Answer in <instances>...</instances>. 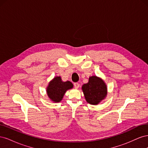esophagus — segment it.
<instances>
[{"label":"esophagus","instance_id":"34e87169","mask_svg":"<svg viewBox=\"0 0 148 148\" xmlns=\"http://www.w3.org/2000/svg\"><path fill=\"white\" fill-rule=\"evenodd\" d=\"M74 87L75 88H77V89L79 87V84L78 83H74Z\"/></svg>","mask_w":148,"mask_h":148}]
</instances>
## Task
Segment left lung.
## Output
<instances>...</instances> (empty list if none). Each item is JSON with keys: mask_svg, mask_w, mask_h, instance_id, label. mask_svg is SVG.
I'll use <instances>...</instances> for the list:
<instances>
[{"mask_svg": "<svg viewBox=\"0 0 148 148\" xmlns=\"http://www.w3.org/2000/svg\"><path fill=\"white\" fill-rule=\"evenodd\" d=\"M82 89L86 102L91 105L99 104L107 95L106 83L97 76L89 77L88 82L83 85Z\"/></svg>", "mask_w": 148, "mask_h": 148, "instance_id": "8db88e82", "label": "left lung"}]
</instances>
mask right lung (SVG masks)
<instances>
[{"instance_id":"add662e5","label":"right lung","mask_w":148,"mask_h":148,"mask_svg":"<svg viewBox=\"0 0 148 148\" xmlns=\"http://www.w3.org/2000/svg\"><path fill=\"white\" fill-rule=\"evenodd\" d=\"M73 84L70 81L63 82L60 76H57L49 83L46 93L50 100L53 102H60L69 89H72Z\"/></svg>"}]
</instances>
